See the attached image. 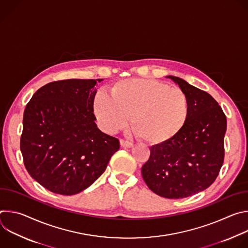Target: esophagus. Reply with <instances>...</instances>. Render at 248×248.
<instances>
[{
    "instance_id": "esophagus-1",
    "label": "esophagus",
    "mask_w": 248,
    "mask_h": 248,
    "mask_svg": "<svg viewBox=\"0 0 248 248\" xmlns=\"http://www.w3.org/2000/svg\"><path fill=\"white\" fill-rule=\"evenodd\" d=\"M120 143H121V145H122L123 147H124V148H130V147H132V145H133L131 142H129V141L124 140V139H121V140H120Z\"/></svg>"
}]
</instances>
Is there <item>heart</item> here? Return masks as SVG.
<instances>
[{"label": "heart", "mask_w": 248, "mask_h": 248, "mask_svg": "<svg viewBox=\"0 0 248 248\" xmlns=\"http://www.w3.org/2000/svg\"><path fill=\"white\" fill-rule=\"evenodd\" d=\"M92 109L109 133L124 127L131 117L134 132L145 142L162 144L178 135L188 117V100L179 87L149 78L120 80L109 89V96L98 92Z\"/></svg>", "instance_id": "heart-1"}]
</instances>
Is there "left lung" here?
Returning <instances> with one entry per match:
<instances>
[{"mask_svg": "<svg viewBox=\"0 0 248 248\" xmlns=\"http://www.w3.org/2000/svg\"><path fill=\"white\" fill-rule=\"evenodd\" d=\"M167 78L186 93L188 117L178 135L150 148L141 173L156 194L180 199L206 189L217 179L224 163L227 118L209 93L180 78Z\"/></svg>", "mask_w": 248, "mask_h": 248, "instance_id": "left-lung-1", "label": "left lung"}]
</instances>
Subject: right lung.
Returning a JSON list of instances; mask_svg holds the SVG:
<instances>
[{
    "label": "right lung",
    "mask_w": 248,
    "mask_h": 248,
    "mask_svg": "<svg viewBox=\"0 0 248 248\" xmlns=\"http://www.w3.org/2000/svg\"><path fill=\"white\" fill-rule=\"evenodd\" d=\"M103 79H65L35 92L23 114L20 151L28 173L48 190L77 194L105 171L120 148L95 124L92 101Z\"/></svg>",
    "instance_id": "obj_1"
}]
</instances>
